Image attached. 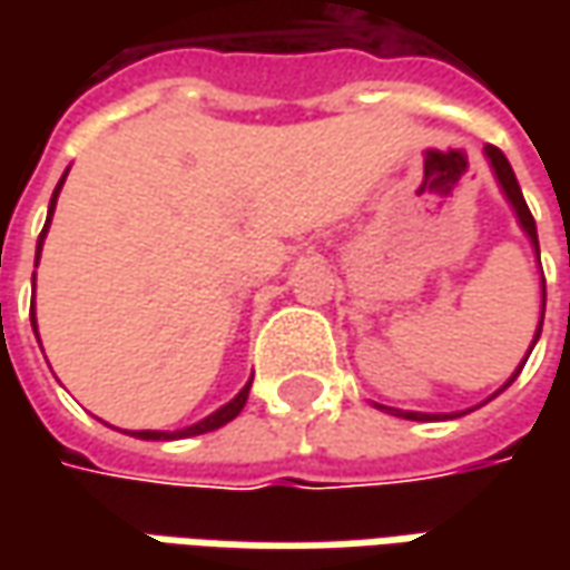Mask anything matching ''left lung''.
Masks as SVG:
<instances>
[{
  "label": "left lung",
  "mask_w": 570,
  "mask_h": 570,
  "mask_svg": "<svg viewBox=\"0 0 570 570\" xmlns=\"http://www.w3.org/2000/svg\"><path fill=\"white\" fill-rule=\"evenodd\" d=\"M485 155H489V161H492L494 177H498V184H501V189H504L508 203L514 206L520 228L530 234V240H533V247H537V256H539L537 222H533V215H530V208H527V199H523V193H520V184H517L514 170H511V161H508V158H504V151H501V148H494V145H485ZM542 314H546V278H542ZM542 314H539V326H537V336H533V345H537L539 333H542ZM530 352H533V348H530ZM530 352H527V358H530ZM527 358L520 362V367L514 371V377L504 383V386H511V383L517 381V374L523 371ZM504 386H501V390H504ZM501 390H498V393H501ZM498 393H494V396H498ZM377 409H386V405H377ZM386 412H393V415H403V419H415V422H428V419H438V415H425V412H403V409H386ZM460 415H466V412H460ZM444 419H456V415H444Z\"/></svg>",
  "instance_id": "1"
}]
</instances>
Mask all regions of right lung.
<instances>
[{
	"label": "right lung",
	"mask_w": 570,
	"mask_h": 570,
	"mask_svg": "<svg viewBox=\"0 0 570 570\" xmlns=\"http://www.w3.org/2000/svg\"><path fill=\"white\" fill-rule=\"evenodd\" d=\"M62 184H66V174H62V180L56 184L53 189V199H50V215H47V225H43V230H40V237H37V259H40V247H43V237H47V228H50V218H53V208H56V196H59V189H62ZM31 326L33 333H37V320H33V307H31ZM40 342V340H37ZM247 393H250V383L230 400L228 405H222L218 412H212L208 419H203V422H196V425L189 428H180V431H132L136 438H142V441H177V438H193V434H206V431H215V428L228 425L230 419H237L240 415V409H244V403H247Z\"/></svg>",
	"instance_id": "right-lung-1"
}]
</instances>
